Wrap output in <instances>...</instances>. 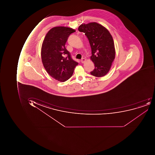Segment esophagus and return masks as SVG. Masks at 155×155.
I'll use <instances>...</instances> for the list:
<instances>
[{
	"label": "esophagus",
	"instance_id": "esophagus-1",
	"mask_svg": "<svg viewBox=\"0 0 155 155\" xmlns=\"http://www.w3.org/2000/svg\"><path fill=\"white\" fill-rule=\"evenodd\" d=\"M86 59H85V58H82L81 60V62L82 63H85V62H86Z\"/></svg>",
	"mask_w": 155,
	"mask_h": 155
}]
</instances>
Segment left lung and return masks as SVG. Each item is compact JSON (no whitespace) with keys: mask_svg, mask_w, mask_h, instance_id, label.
Instances as JSON below:
<instances>
[{"mask_svg":"<svg viewBox=\"0 0 155 155\" xmlns=\"http://www.w3.org/2000/svg\"><path fill=\"white\" fill-rule=\"evenodd\" d=\"M78 30L85 33L91 46L90 58L95 68L90 74L95 77L105 76L110 69L115 58V48L111 35L105 28L96 22L81 24Z\"/></svg>","mask_w":155,"mask_h":155,"instance_id":"obj_1","label":"left lung"}]
</instances>
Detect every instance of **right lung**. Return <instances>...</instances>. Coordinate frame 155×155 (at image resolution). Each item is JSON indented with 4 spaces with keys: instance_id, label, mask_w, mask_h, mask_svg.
Returning <instances> with one entry per match:
<instances>
[{
    "instance_id": "1",
    "label": "right lung",
    "mask_w": 155,
    "mask_h": 155,
    "mask_svg": "<svg viewBox=\"0 0 155 155\" xmlns=\"http://www.w3.org/2000/svg\"><path fill=\"white\" fill-rule=\"evenodd\" d=\"M75 30L57 26L49 31L42 45V61L48 74L56 80L64 82L73 75L78 63L73 60L65 44Z\"/></svg>"
}]
</instances>
